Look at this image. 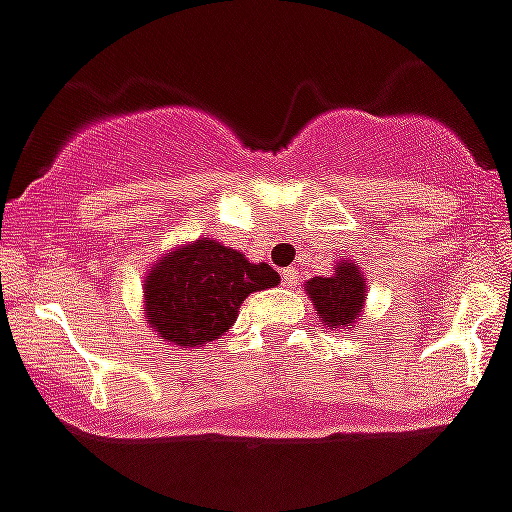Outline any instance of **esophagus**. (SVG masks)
<instances>
[{
  "mask_svg": "<svg viewBox=\"0 0 512 512\" xmlns=\"http://www.w3.org/2000/svg\"><path fill=\"white\" fill-rule=\"evenodd\" d=\"M283 276V283H286V286H289V289H294L296 286V278H299V273H296V268H286L281 273Z\"/></svg>",
  "mask_w": 512,
  "mask_h": 512,
  "instance_id": "34e87169",
  "label": "esophagus"
}]
</instances>
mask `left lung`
I'll return each mask as SVG.
<instances>
[{
	"mask_svg": "<svg viewBox=\"0 0 512 512\" xmlns=\"http://www.w3.org/2000/svg\"><path fill=\"white\" fill-rule=\"evenodd\" d=\"M309 302L328 330L354 328L362 320L367 304V278L359 263L343 257L333 268V276H315L304 283ZM359 328V325H356Z\"/></svg>",
	"mask_w": 512,
	"mask_h": 512,
	"instance_id": "8db88e82",
	"label": "left lung"
}]
</instances>
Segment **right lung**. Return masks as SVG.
<instances>
[{"instance_id":"right-lung-1","label":"right lung","mask_w":512,"mask_h":512,"mask_svg":"<svg viewBox=\"0 0 512 512\" xmlns=\"http://www.w3.org/2000/svg\"><path fill=\"white\" fill-rule=\"evenodd\" d=\"M278 283L268 263H249L213 236H200L166 249L145 273L143 315L166 346L203 349L234 325L249 294Z\"/></svg>"}]
</instances>
